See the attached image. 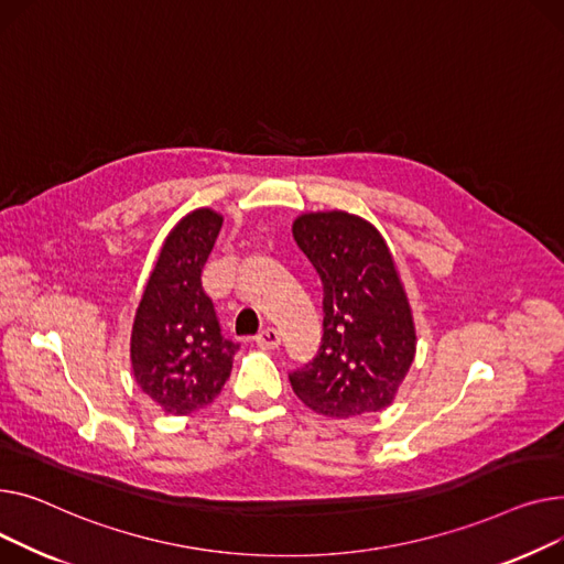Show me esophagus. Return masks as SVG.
I'll return each mask as SVG.
<instances>
[{"label": "esophagus", "instance_id": "obj_1", "mask_svg": "<svg viewBox=\"0 0 564 564\" xmlns=\"http://www.w3.org/2000/svg\"><path fill=\"white\" fill-rule=\"evenodd\" d=\"M254 341L263 350H275L280 346V333H278L275 327H267V329H261V333L254 337Z\"/></svg>", "mask_w": 564, "mask_h": 564}]
</instances>
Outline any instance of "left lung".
Returning <instances> with one entry per match:
<instances>
[{
	"label": "left lung",
	"instance_id": "left-lung-1",
	"mask_svg": "<svg viewBox=\"0 0 564 564\" xmlns=\"http://www.w3.org/2000/svg\"><path fill=\"white\" fill-rule=\"evenodd\" d=\"M293 239L323 282V344L289 376L297 399L325 416L389 408L416 355V325L395 259L373 223L329 209L305 212Z\"/></svg>",
	"mask_w": 564,
	"mask_h": 564
}]
</instances>
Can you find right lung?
<instances>
[{
  "label": "right lung",
  "instance_id": "add662e5",
  "mask_svg": "<svg viewBox=\"0 0 564 564\" xmlns=\"http://www.w3.org/2000/svg\"><path fill=\"white\" fill-rule=\"evenodd\" d=\"M223 225L212 207L182 216L163 239L129 339L134 380L165 412L184 416L214 403L239 346L223 339L203 291V269Z\"/></svg>",
  "mask_w": 564,
  "mask_h": 564
}]
</instances>
